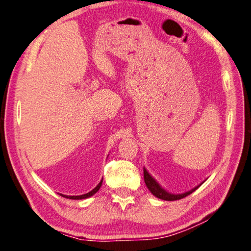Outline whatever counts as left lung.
<instances>
[{"mask_svg":"<svg viewBox=\"0 0 251 251\" xmlns=\"http://www.w3.org/2000/svg\"><path fill=\"white\" fill-rule=\"evenodd\" d=\"M144 181H145L147 189L151 191V193H152L154 197L161 199V200H165V201H176V200H180V199L190 196V194L194 192V191H196L198 188H200L202 183H203L205 180L202 183H200L199 185H197L196 188H193L190 191H188V192L177 193V194L171 193V192H169V191H166L164 188H162V185L160 184V183H158L149 172H147V170L145 168H144Z\"/></svg>","mask_w":251,"mask_h":251,"instance_id":"8db88e82","label":"left lung"}]
</instances>
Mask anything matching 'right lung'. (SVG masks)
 I'll return each instance as SVG.
<instances>
[{
  "instance_id": "right-lung-1",
  "label": "right lung",
  "mask_w": 251,
  "mask_h": 251,
  "mask_svg": "<svg viewBox=\"0 0 251 251\" xmlns=\"http://www.w3.org/2000/svg\"><path fill=\"white\" fill-rule=\"evenodd\" d=\"M101 184H102V180L99 182L96 188L91 190L90 192L86 193V194H81V196H65V194H61V193H60V196L63 197V198H67V199H71V200H82V199H87V198H90L91 196H94V194L96 193L99 189H100Z\"/></svg>"
}]
</instances>
